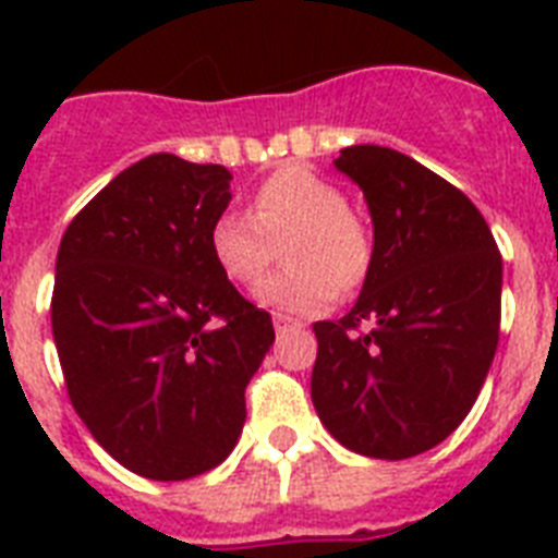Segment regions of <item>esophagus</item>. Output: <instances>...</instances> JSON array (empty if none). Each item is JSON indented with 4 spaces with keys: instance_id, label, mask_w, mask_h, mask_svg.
<instances>
[{
    "instance_id": "34e87169",
    "label": "esophagus",
    "mask_w": 558,
    "mask_h": 558,
    "mask_svg": "<svg viewBox=\"0 0 558 558\" xmlns=\"http://www.w3.org/2000/svg\"><path fill=\"white\" fill-rule=\"evenodd\" d=\"M271 322H275V330H278V332L292 330V327H304V324L298 322V318H289V315H283V313L271 315Z\"/></svg>"
}]
</instances>
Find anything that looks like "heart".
I'll use <instances>...</instances> for the list:
<instances>
[{
	"instance_id": "b5f03b06",
	"label": "heart",
	"mask_w": 558,
	"mask_h": 558,
	"mask_svg": "<svg viewBox=\"0 0 558 558\" xmlns=\"http://www.w3.org/2000/svg\"><path fill=\"white\" fill-rule=\"evenodd\" d=\"M283 245L287 271L257 289V301L289 313L330 306L341 289L359 287L373 260L365 219L330 179L287 165L263 179L252 193V214L222 210L208 231V248L219 271L236 287H254L278 260Z\"/></svg>"
}]
</instances>
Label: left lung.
Masks as SVG:
<instances>
[{
    "label": "left lung",
    "instance_id": "8db88e82",
    "mask_svg": "<svg viewBox=\"0 0 558 558\" xmlns=\"http://www.w3.org/2000/svg\"><path fill=\"white\" fill-rule=\"evenodd\" d=\"M336 168L365 193L373 260L356 306L313 324V405L350 451L414 458L446 440L484 388L501 327V252L466 193L405 153L356 144Z\"/></svg>",
    "mask_w": 558,
    "mask_h": 558
}]
</instances>
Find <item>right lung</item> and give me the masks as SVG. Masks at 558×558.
Segmentation results:
<instances>
[{"label": "right lung", "mask_w": 558, "mask_h": 558, "mask_svg": "<svg viewBox=\"0 0 558 558\" xmlns=\"http://www.w3.org/2000/svg\"><path fill=\"white\" fill-rule=\"evenodd\" d=\"M231 173L153 153L65 228L51 330L92 437L150 481L219 466L245 423V385L275 341L210 257Z\"/></svg>", "instance_id": "1"}]
</instances>
